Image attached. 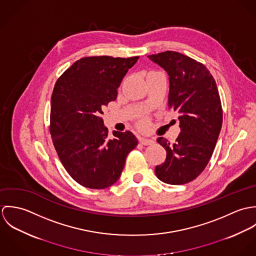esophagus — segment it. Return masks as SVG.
<instances>
[{
	"label": "esophagus",
	"mask_w": 256,
	"mask_h": 256,
	"mask_svg": "<svg viewBox=\"0 0 256 256\" xmlns=\"http://www.w3.org/2000/svg\"><path fill=\"white\" fill-rule=\"evenodd\" d=\"M139 142L142 145H152L154 141L152 139H146V138H139Z\"/></svg>",
	"instance_id": "esophagus-1"
}]
</instances>
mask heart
<instances>
[{"instance_id": "obj_1", "label": "heart", "mask_w": 256, "mask_h": 256, "mask_svg": "<svg viewBox=\"0 0 256 256\" xmlns=\"http://www.w3.org/2000/svg\"><path fill=\"white\" fill-rule=\"evenodd\" d=\"M142 125H143V126H146V122H143V123H142Z\"/></svg>"}]
</instances>
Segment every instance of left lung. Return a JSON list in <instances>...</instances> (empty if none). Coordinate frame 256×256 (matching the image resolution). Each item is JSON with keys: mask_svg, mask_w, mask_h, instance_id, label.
<instances>
[{"mask_svg": "<svg viewBox=\"0 0 256 256\" xmlns=\"http://www.w3.org/2000/svg\"><path fill=\"white\" fill-rule=\"evenodd\" d=\"M148 58L168 74V108L180 114L182 131L174 144L158 138L166 158L156 166V176L168 184L190 182L208 164L222 128V110L216 82L202 63L182 53L166 51Z\"/></svg>", "mask_w": 256, "mask_h": 256, "instance_id": "left-lung-1", "label": "left lung"}]
</instances>
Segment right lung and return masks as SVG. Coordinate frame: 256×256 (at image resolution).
I'll return each mask as SVG.
<instances>
[{"label":"right lung","mask_w":256,"mask_h":256,"mask_svg":"<svg viewBox=\"0 0 256 256\" xmlns=\"http://www.w3.org/2000/svg\"><path fill=\"white\" fill-rule=\"evenodd\" d=\"M139 56L84 57L56 82L51 96L50 133L58 156L74 182L92 189L116 182L127 154L138 145L130 132L114 131V139L100 117L117 98L122 78Z\"/></svg>","instance_id":"1"}]
</instances>
